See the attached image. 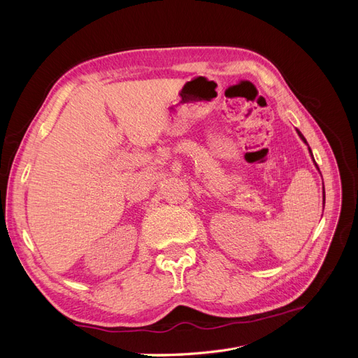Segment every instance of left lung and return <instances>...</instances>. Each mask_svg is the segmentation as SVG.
Here are the masks:
<instances>
[{"label": "left lung", "instance_id": "1", "mask_svg": "<svg viewBox=\"0 0 358 358\" xmlns=\"http://www.w3.org/2000/svg\"><path fill=\"white\" fill-rule=\"evenodd\" d=\"M297 134L300 136V138L303 140V142H305L306 145H308V142H306V138L305 137H303V134L299 131V129H297ZM309 152H310V155H312V150H310V148H309ZM313 158V157H312ZM313 162H315V159H313ZM315 166H317V162H315ZM317 169H318V166H317ZM320 170V169H318ZM322 203H326V194H322Z\"/></svg>", "mask_w": 358, "mask_h": 358}]
</instances>
